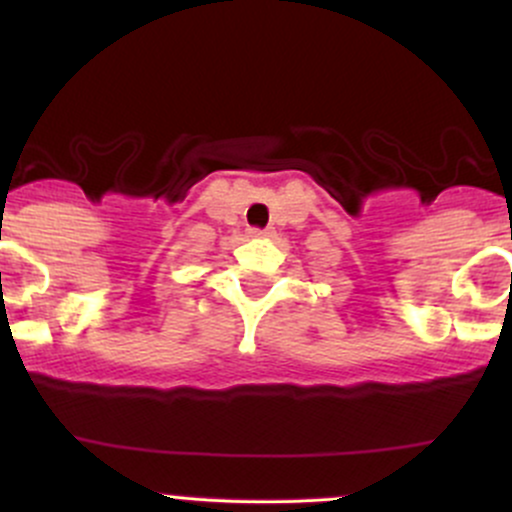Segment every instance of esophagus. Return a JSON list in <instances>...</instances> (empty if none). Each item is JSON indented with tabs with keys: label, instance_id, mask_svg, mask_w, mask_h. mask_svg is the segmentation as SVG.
I'll return each mask as SVG.
<instances>
[{
	"label": "esophagus",
	"instance_id": "obj_1",
	"mask_svg": "<svg viewBox=\"0 0 512 512\" xmlns=\"http://www.w3.org/2000/svg\"><path fill=\"white\" fill-rule=\"evenodd\" d=\"M250 235H252V238H265V235H270V233H267V230H255V228H252Z\"/></svg>",
	"mask_w": 512,
	"mask_h": 512
}]
</instances>
